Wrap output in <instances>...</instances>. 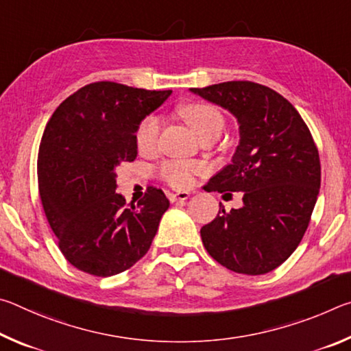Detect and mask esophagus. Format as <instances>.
I'll return each instance as SVG.
<instances>
[{"instance_id": "obj_1", "label": "esophagus", "mask_w": 351, "mask_h": 351, "mask_svg": "<svg viewBox=\"0 0 351 351\" xmlns=\"http://www.w3.org/2000/svg\"><path fill=\"white\" fill-rule=\"evenodd\" d=\"M190 197L189 192H176V193H169V199L171 201V203H176V201H184Z\"/></svg>"}]
</instances>
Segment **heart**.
<instances>
[{
    "label": "heart",
    "mask_w": 351,
    "mask_h": 351,
    "mask_svg": "<svg viewBox=\"0 0 351 351\" xmlns=\"http://www.w3.org/2000/svg\"><path fill=\"white\" fill-rule=\"evenodd\" d=\"M180 116L201 139L209 134H219L224 127L221 111L206 102H189L180 108ZM161 122L156 116H147L139 122L134 132V142L139 153H152L156 150ZM204 167L198 162L167 161L159 167L161 180L175 189H186L193 184L195 176L203 173Z\"/></svg>",
    "instance_id": "1"
}]
</instances>
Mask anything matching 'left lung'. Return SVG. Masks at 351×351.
I'll use <instances>...</instances> for the list:
<instances>
[{
  "label": "left lung",
  "mask_w": 351,
  "mask_h": 351,
  "mask_svg": "<svg viewBox=\"0 0 351 351\" xmlns=\"http://www.w3.org/2000/svg\"><path fill=\"white\" fill-rule=\"evenodd\" d=\"M239 119L240 145L210 190L243 192V207L201 228L206 251L234 272L260 276L288 260L304 239L320 189V159L310 128L293 105L249 80L190 88Z\"/></svg>",
  "instance_id": "8db88e82"
}]
</instances>
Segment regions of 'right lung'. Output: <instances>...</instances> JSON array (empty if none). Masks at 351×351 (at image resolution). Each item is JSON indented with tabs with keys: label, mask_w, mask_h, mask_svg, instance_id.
<instances>
[{
	"label": "right lung",
	"mask_w": 351,
	"mask_h": 351,
	"mask_svg": "<svg viewBox=\"0 0 351 351\" xmlns=\"http://www.w3.org/2000/svg\"><path fill=\"white\" fill-rule=\"evenodd\" d=\"M171 94L94 82L57 106L40 142L41 204L58 247L86 274L110 277L148 252L170 201L147 187L138 204L116 193V167L138 154L134 132Z\"/></svg>",
	"instance_id": "right-lung-1"
}]
</instances>
